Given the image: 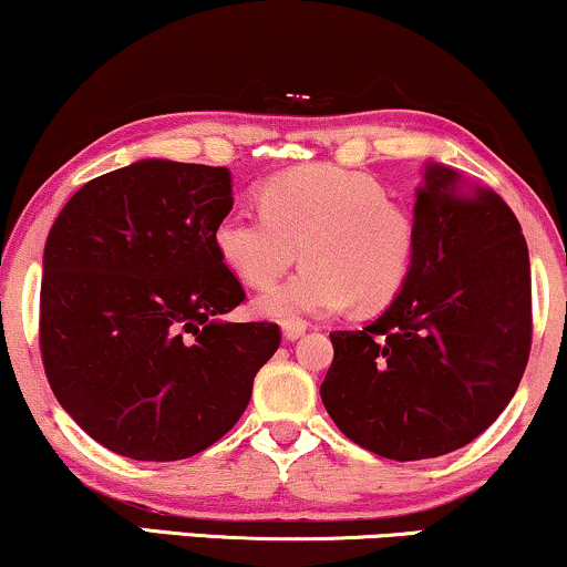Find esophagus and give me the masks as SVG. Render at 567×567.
<instances>
[{"instance_id":"34e87169","label":"esophagus","mask_w":567,"mask_h":567,"mask_svg":"<svg viewBox=\"0 0 567 567\" xmlns=\"http://www.w3.org/2000/svg\"><path fill=\"white\" fill-rule=\"evenodd\" d=\"M281 331H284V339L297 341V339H302V337H305L307 323H305V320H291V323H284Z\"/></svg>"}]
</instances>
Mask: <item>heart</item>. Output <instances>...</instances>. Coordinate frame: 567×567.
I'll use <instances>...</instances> for the list:
<instances>
[{"label": "heart", "mask_w": 567, "mask_h": 567, "mask_svg": "<svg viewBox=\"0 0 567 567\" xmlns=\"http://www.w3.org/2000/svg\"><path fill=\"white\" fill-rule=\"evenodd\" d=\"M262 215L234 209L213 230L223 265L241 284L268 286L299 257L305 268L251 302L255 316L291 323L352 305H391L415 262V226L386 188L362 173L305 165L260 188Z\"/></svg>", "instance_id": "heart-1"}]
</instances>
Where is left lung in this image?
I'll list each match as a JSON object with an SVG mask.
<instances>
[{
  "label": "left lung",
  "mask_w": 567,
  "mask_h": 567,
  "mask_svg": "<svg viewBox=\"0 0 567 567\" xmlns=\"http://www.w3.org/2000/svg\"><path fill=\"white\" fill-rule=\"evenodd\" d=\"M415 262L362 331H333L320 400L339 431L381 457L425 460L499 417L530 349V262L507 202L425 163L412 207Z\"/></svg>",
  "instance_id": "obj_1"
}]
</instances>
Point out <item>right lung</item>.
I'll list each match as a JSON object with an SVG mask.
<instances>
[{
  "instance_id": "add662e5",
  "label": "right lung",
  "mask_w": 567,
  "mask_h": 567,
  "mask_svg": "<svg viewBox=\"0 0 567 567\" xmlns=\"http://www.w3.org/2000/svg\"><path fill=\"white\" fill-rule=\"evenodd\" d=\"M228 167L138 159L89 181L54 220L41 358L62 410L123 457H192L234 429L276 323H228L244 289L215 251Z\"/></svg>"
}]
</instances>
